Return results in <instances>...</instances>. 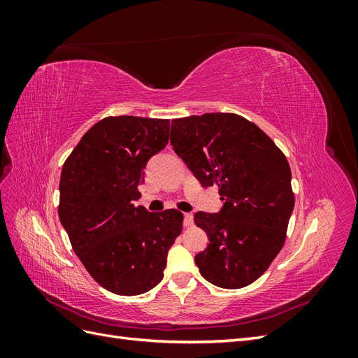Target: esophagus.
Wrapping results in <instances>:
<instances>
[{
    "label": "esophagus",
    "mask_w": 358,
    "mask_h": 358,
    "mask_svg": "<svg viewBox=\"0 0 358 358\" xmlns=\"http://www.w3.org/2000/svg\"><path fill=\"white\" fill-rule=\"evenodd\" d=\"M194 224V216L192 213H185L183 215V225L185 227H191Z\"/></svg>",
    "instance_id": "esophagus-1"
}]
</instances>
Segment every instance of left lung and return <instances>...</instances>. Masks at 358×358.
Here are the masks:
<instances>
[{"instance_id":"obj_1","label":"left lung","mask_w":358,"mask_h":358,"mask_svg":"<svg viewBox=\"0 0 358 358\" xmlns=\"http://www.w3.org/2000/svg\"><path fill=\"white\" fill-rule=\"evenodd\" d=\"M170 142L201 185H218L225 201L220 213L194 216L209 236V246L196 255L201 276L227 289L252 284L282 249L294 209L284 152L236 113L173 119Z\"/></svg>"}]
</instances>
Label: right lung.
I'll return each mask as SVG.
<instances>
[{
  "label": "right lung",
  "mask_w": 358,
  "mask_h": 358,
  "mask_svg": "<svg viewBox=\"0 0 358 358\" xmlns=\"http://www.w3.org/2000/svg\"><path fill=\"white\" fill-rule=\"evenodd\" d=\"M169 131V119L104 117L62 166L61 224L88 273L119 296L143 294L161 282L169 249L182 231V212L134 206L146 162L166 148Z\"/></svg>",
  "instance_id": "obj_1"
}]
</instances>
